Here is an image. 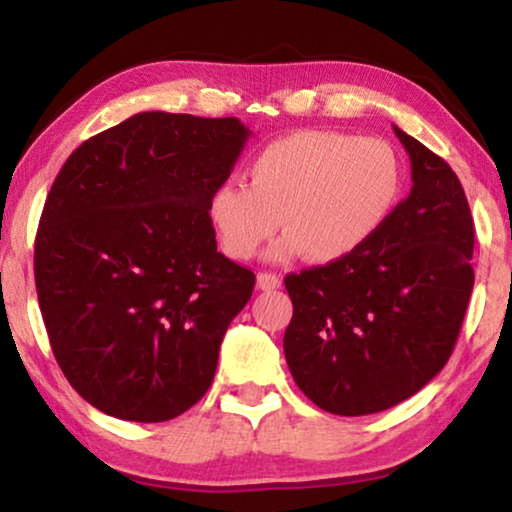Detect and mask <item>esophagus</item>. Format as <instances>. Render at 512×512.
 I'll list each match as a JSON object with an SVG mask.
<instances>
[{
  "label": "esophagus",
  "instance_id": "34e87169",
  "mask_svg": "<svg viewBox=\"0 0 512 512\" xmlns=\"http://www.w3.org/2000/svg\"><path fill=\"white\" fill-rule=\"evenodd\" d=\"M279 286H282V277L275 275V272H258V289L275 291Z\"/></svg>",
  "mask_w": 512,
  "mask_h": 512
}]
</instances>
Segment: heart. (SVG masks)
<instances>
[{"label": "heart", "instance_id": "1", "mask_svg": "<svg viewBox=\"0 0 512 512\" xmlns=\"http://www.w3.org/2000/svg\"><path fill=\"white\" fill-rule=\"evenodd\" d=\"M247 174L249 184L223 181L209 200L216 233L233 258L254 256L282 219L286 235L272 256L305 251L314 263L342 261L380 233L401 198L394 149L333 130H298L265 144Z\"/></svg>", "mask_w": 512, "mask_h": 512}]
</instances>
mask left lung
<instances>
[{
  "instance_id": "obj_1",
  "label": "left lung",
  "mask_w": 512,
  "mask_h": 512,
  "mask_svg": "<svg viewBox=\"0 0 512 512\" xmlns=\"http://www.w3.org/2000/svg\"><path fill=\"white\" fill-rule=\"evenodd\" d=\"M410 195L342 261L284 284L293 303L284 356L300 391L342 417L394 408L450 359L473 291V216L452 167L394 125Z\"/></svg>"
}]
</instances>
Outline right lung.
<instances>
[{"label": "right lung", "mask_w": 512, "mask_h": 512, "mask_svg": "<svg viewBox=\"0 0 512 512\" xmlns=\"http://www.w3.org/2000/svg\"><path fill=\"white\" fill-rule=\"evenodd\" d=\"M249 135L237 118L144 111L55 177L34 282L55 361L93 408L167 422L212 384L256 277L216 251L209 200Z\"/></svg>", "instance_id": "right-lung-1"}]
</instances>
